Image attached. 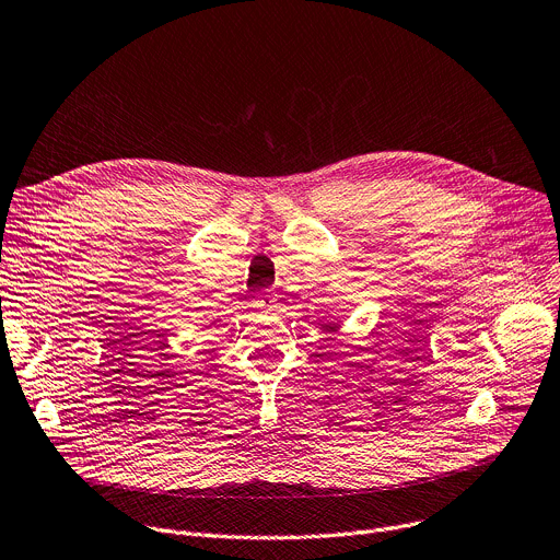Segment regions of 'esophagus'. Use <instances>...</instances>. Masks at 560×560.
<instances>
[{
  "instance_id": "esophagus-1",
  "label": "esophagus",
  "mask_w": 560,
  "mask_h": 560,
  "mask_svg": "<svg viewBox=\"0 0 560 560\" xmlns=\"http://www.w3.org/2000/svg\"><path fill=\"white\" fill-rule=\"evenodd\" d=\"M254 306L260 311H270L277 306V292L275 290H264L260 294H256Z\"/></svg>"
}]
</instances>
